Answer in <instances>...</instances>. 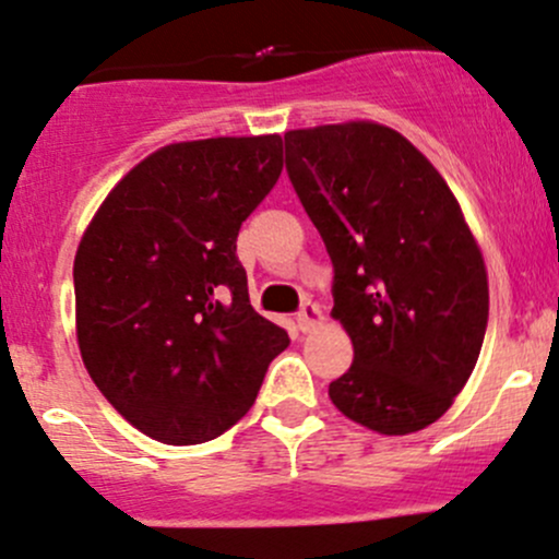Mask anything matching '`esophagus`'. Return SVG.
Returning <instances> with one entry per match:
<instances>
[{
    "mask_svg": "<svg viewBox=\"0 0 559 559\" xmlns=\"http://www.w3.org/2000/svg\"><path fill=\"white\" fill-rule=\"evenodd\" d=\"M296 320H298V328H301L304 333H309V330H314V328L322 322L320 306H317L314 301H306V304L301 306V311H298Z\"/></svg>",
    "mask_w": 559,
    "mask_h": 559,
    "instance_id": "esophagus-1",
    "label": "esophagus"
}]
</instances>
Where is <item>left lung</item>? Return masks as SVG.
<instances>
[{"instance_id": "1", "label": "left lung", "mask_w": 559, "mask_h": 559, "mask_svg": "<svg viewBox=\"0 0 559 559\" xmlns=\"http://www.w3.org/2000/svg\"><path fill=\"white\" fill-rule=\"evenodd\" d=\"M285 162L333 261L330 317L354 346L330 400L386 437L435 424L488 328V272L459 200L405 135L368 119L290 130Z\"/></svg>"}]
</instances>
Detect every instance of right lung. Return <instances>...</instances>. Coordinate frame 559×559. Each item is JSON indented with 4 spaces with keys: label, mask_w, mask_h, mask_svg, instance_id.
Masks as SVG:
<instances>
[{
    "label": "right lung",
    "mask_w": 559,
    "mask_h": 559,
    "mask_svg": "<svg viewBox=\"0 0 559 559\" xmlns=\"http://www.w3.org/2000/svg\"><path fill=\"white\" fill-rule=\"evenodd\" d=\"M280 173V135L170 143L114 186L82 234V362L152 440L200 445L224 435L290 344L250 306L237 258L239 226Z\"/></svg>",
    "instance_id": "right-lung-1"
}]
</instances>
